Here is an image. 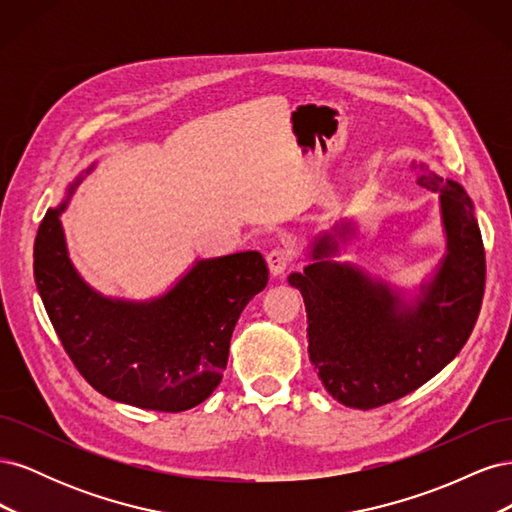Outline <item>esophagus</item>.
<instances>
[{
    "label": "esophagus",
    "instance_id": "obj_1",
    "mask_svg": "<svg viewBox=\"0 0 512 512\" xmlns=\"http://www.w3.org/2000/svg\"><path fill=\"white\" fill-rule=\"evenodd\" d=\"M292 262V250L288 245H275L267 254V265L273 275H282Z\"/></svg>",
    "mask_w": 512,
    "mask_h": 512
}]
</instances>
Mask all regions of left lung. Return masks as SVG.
Returning <instances> with one entry per match:
<instances>
[{"mask_svg":"<svg viewBox=\"0 0 512 512\" xmlns=\"http://www.w3.org/2000/svg\"><path fill=\"white\" fill-rule=\"evenodd\" d=\"M421 168L418 183L440 192L446 254L416 299L331 260L352 235L348 222L316 237L312 265L288 277L305 301L309 361L348 408L391 404L431 380L466 346L483 305L485 247L472 200L457 181Z\"/></svg>","mask_w":512,"mask_h":512,"instance_id":"obj_1","label":"left lung"}]
</instances>
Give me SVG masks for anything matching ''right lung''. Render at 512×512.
<instances>
[{"label": "right lung", "mask_w": 512, "mask_h": 512, "mask_svg": "<svg viewBox=\"0 0 512 512\" xmlns=\"http://www.w3.org/2000/svg\"><path fill=\"white\" fill-rule=\"evenodd\" d=\"M91 164L85 173H91ZM49 209L34 243V277L53 329L81 376L104 397L158 410H190L218 389L243 307L269 282L258 252L196 260L149 301L104 297L72 267L59 215Z\"/></svg>", "instance_id": "1"}]
</instances>
